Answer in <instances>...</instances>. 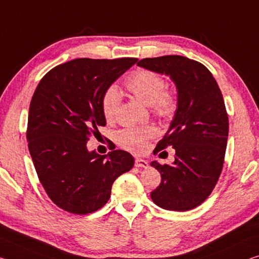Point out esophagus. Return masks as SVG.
<instances>
[{"mask_svg":"<svg viewBox=\"0 0 259 259\" xmlns=\"http://www.w3.org/2000/svg\"><path fill=\"white\" fill-rule=\"evenodd\" d=\"M135 166L136 167H147V161L142 158L135 159Z\"/></svg>","mask_w":259,"mask_h":259,"instance_id":"34e87169","label":"esophagus"}]
</instances>
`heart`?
Here are the masks:
<instances>
[{
  "label": "heart",
  "mask_w": 259,
  "mask_h": 259,
  "mask_svg": "<svg viewBox=\"0 0 259 259\" xmlns=\"http://www.w3.org/2000/svg\"><path fill=\"white\" fill-rule=\"evenodd\" d=\"M128 91L142 104L151 107V112L163 121H169L175 116L179 108V97L174 91L166 89V81L159 73L139 69L126 78ZM121 105V92L116 85H110L101 97V109L107 121H113ZM157 130L153 126L126 128L117 134V142L123 149L143 152L150 139L154 138Z\"/></svg>",
  "instance_id": "obj_1"
}]
</instances>
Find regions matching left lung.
<instances>
[{"mask_svg": "<svg viewBox=\"0 0 259 259\" xmlns=\"http://www.w3.org/2000/svg\"><path fill=\"white\" fill-rule=\"evenodd\" d=\"M137 65L170 76L179 97L170 128L154 149L173 146L175 161L151 162L161 174L151 198L165 210H192L211 195L223 170L229 128L223 94L210 70L188 57H147Z\"/></svg>", "mask_w": 259, "mask_h": 259, "instance_id": "8db88e82", "label": "left lung"}]
</instances>
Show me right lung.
I'll list each match as a JSON object with an SVG mask.
<instances>
[{
    "label": "right lung",
    "instance_id": "obj_1",
    "mask_svg": "<svg viewBox=\"0 0 259 259\" xmlns=\"http://www.w3.org/2000/svg\"><path fill=\"white\" fill-rule=\"evenodd\" d=\"M136 62L134 57L71 60L36 86L28 110V150L41 186L64 211L81 215L99 210L115 180L134 166L126 151L99 155L86 143L106 125L102 94Z\"/></svg>",
    "mask_w": 259,
    "mask_h": 259
}]
</instances>
